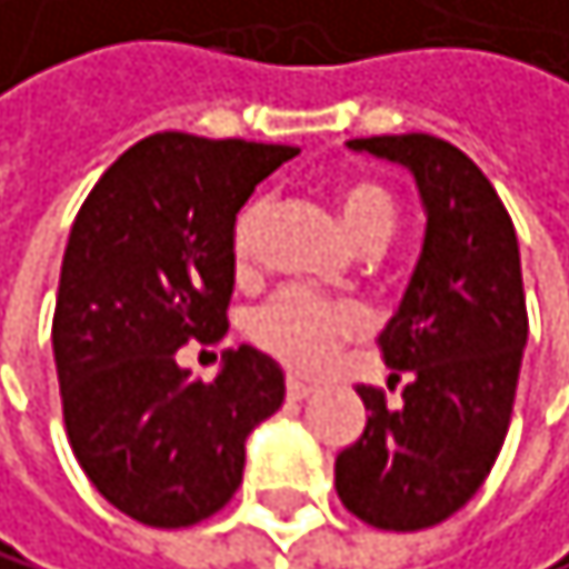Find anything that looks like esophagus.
<instances>
[{"label": "esophagus", "instance_id": "obj_1", "mask_svg": "<svg viewBox=\"0 0 569 569\" xmlns=\"http://www.w3.org/2000/svg\"><path fill=\"white\" fill-rule=\"evenodd\" d=\"M311 391H315L311 385H303V381H297V378H290V381H287V399H290V402L311 399Z\"/></svg>", "mask_w": 569, "mask_h": 569}]
</instances>
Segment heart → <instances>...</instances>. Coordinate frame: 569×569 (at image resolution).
<instances>
[{"mask_svg": "<svg viewBox=\"0 0 569 569\" xmlns=\"http://www.w3.org/2000/svg\"><path fill=\"white\" fill-rule=\"evenodd\" d=\"M266 216H269V202L254 199L233 227V261L241 269L251 266ZM339 220L357 248L363 241H373V237H385L388 241L395 230V199L378 181H363V178L342 181ZM248 332L269 357L287 363L290 370L318 373L332 363L336 349L346 339L363 332V315L353 303H332L303 290H282L251 315Z\"/></svg>", "mask_w": 569, "mask_h": 569, "instance_id": "heart-1", "label": "heart"}]
</instances>
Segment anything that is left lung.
<instances>
[{"label":"left lung","mask_w":569,"mask_h":569,"mask_svg":"<svg viewBox=\"0 0 569 569\" xmlns=\"http://www.w3.org/2000/svg\"><path fill=\"white\" fill-rule=\"evenodd\" d=\"M346 146L409 170L427 230L378 336L391 385L406 373L402 402L357 388L367 427L336 458V490L373 528L419 531L469 503L503 448L528 346L518 233L458 146L423 132Z\"/></svg>","instance_id":"8db88e82"}]
</instances>
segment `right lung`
Masks as SVG:
<instances>
[{
    "mask_svg": "<svg viewBox=\"0 0 569 569\" xmlns=\"http://www.w3.org/2000/svg\"><path fill=\"white\" fill-rule=\"evenodd\" d=\"M293 146L160 132L124 150L79 209L51 346L76 461L97 493L150 528H188L241 486L248 433L287 395L282 367L237 346L216 381L178 363L220 339L233 223Z\"/></svg>",
    "mask_w": 569,
    "mask_h": 569,
    "instance_id": "1",
    "label": "right lung"
}]
</instances>
